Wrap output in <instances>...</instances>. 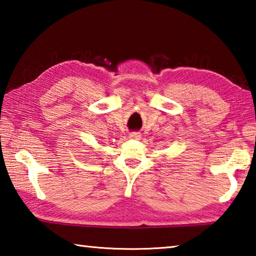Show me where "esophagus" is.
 I'll use <instances>...</instances> for the list:
<instances>
[{"instance_id": "34e87169", "label": "esophagus", "mask_w": 256, "mask_h": 256, "mask_svg": "<svg viewBox=\"0 0 256 256\" xmlns=\"http://www.w3.org/2000/svg\"><path fill=\"white\" fill-rule=\"evenodd\" d=\"M130 138H134V140H138V138H141V136H140V133H138V132H133V133L130 134Z\"/></svg>"}]
</instances>
